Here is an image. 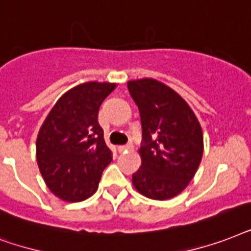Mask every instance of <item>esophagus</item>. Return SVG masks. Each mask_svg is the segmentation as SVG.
<instances>
[{"label":"esophagus","mask_w":251,"mask_h":251,"mask_svg":"<svg viewBox=\"0 0 251 251\" xmlns=\"http://www.w3.org/2000/svg\"><path fill=\"white\" fill-rule=\"evenodd\" d=\"M132 149H133V145H132V144H127V145H120V147L118 148L119 153L127 152V151H132Z\"/></svg>","instance_id":"obj_1"}]
</instances>
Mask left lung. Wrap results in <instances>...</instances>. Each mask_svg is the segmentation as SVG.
I'll use <instances>...</instances> for the list:
<instances>
[{"mask_svg": "<svg viewBox=\"0 0 251 251\" xmlns=\"http://www.w3.org/2000/svg\"><path fill=\"white\" fill-rule=\"evenodd\" d=\"M127 86L143 128L141 166L132 183L151 199L174 198L190 183L201 161L199 120L178 93L157 79L128 81Z\"/></svg>", "mask_w": 251, "mask_h": 251, "instance_id": "8db88e82", "label": "left lung"}]
</instances>
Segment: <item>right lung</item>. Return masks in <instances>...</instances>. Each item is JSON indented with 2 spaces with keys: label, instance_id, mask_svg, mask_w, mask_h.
<instances>
[{
  "label": "right lung",
  "instance_id": "right-lung-1",
  "mask_svg": "<svg viewBox=\"0 0 251 251\" xmlns=\"http://www.w3.org/2000/svg\"><path fill=\"white\" fill-rule=\"evenodd\" d=\"M115 83L86 82L67 91L44 120L36 140L43 179L65 201H81L97 191L112 160L98 111Z\"/></svg>",
  "mask_w": 251,
  "mask_h": 251
}]
</instances>
